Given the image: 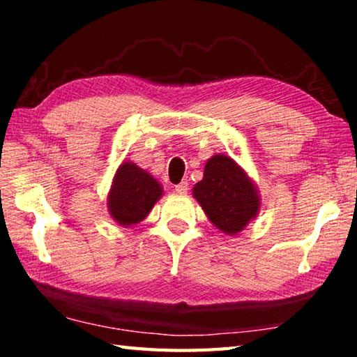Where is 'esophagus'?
<instances>
[{
	"mask_svg": "<svg viewBox=\"0 0 357 357\" xmlns=\"http://www.w3.org/2000/svg\"><path fill=\"white\" fill-rule=\"evenodd\" d=\"M174 190L178 193H187V190H189V183H187V181H183V183L174 185Z\"/></svg>",
	"mask_w": 357,
	"mask_h": 357,
	"instance_id": "esophagus-1",
	"label": "esophagus"
}]
</instances>
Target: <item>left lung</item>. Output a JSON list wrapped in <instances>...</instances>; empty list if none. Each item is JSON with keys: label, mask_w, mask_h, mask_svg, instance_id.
Masks as SVG:
<instances>
[{"label": "left lung", "mask_w": 357, "mask_h": 357, "mask_svg": "<svg viewBox=\"0 0 357 357\" xmlns=\"http://www.w3.org/2000/svg\"><path fill=\"white\" fill-rule=\"evenodd\" d=\"M193 197L222 233L234 236L258 214V189L231 157L215 154L204 165L203 179L193 185Z\"/></svg>", "instance_id": "left-lung-1"}]
</instances>
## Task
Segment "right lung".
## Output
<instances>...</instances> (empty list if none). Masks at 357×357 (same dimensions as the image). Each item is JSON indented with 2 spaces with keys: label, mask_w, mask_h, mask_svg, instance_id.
<instances>
[{
  "label": "right lung",
  "mask_w": 357,
  "mask_h": 357,
  "mask_svg": "<svg viewBox=\"0 0 357 357\" xmlns=\"http://www.w3.org/2000/svg\"><path fill=\"white\" fill-rule=\"evenodd\" d=\"M164 195L159 181L134 162H123L114 173L107 206L112 219L121 227L140 223L155 202Z\"/></svg>",
  "instance_id": "obj_1"
}]
</instances>
